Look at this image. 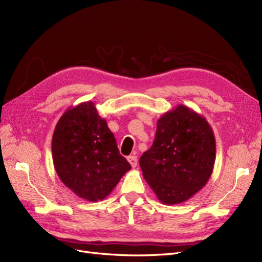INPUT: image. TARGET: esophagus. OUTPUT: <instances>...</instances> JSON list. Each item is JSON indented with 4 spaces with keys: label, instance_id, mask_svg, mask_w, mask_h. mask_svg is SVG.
<instances>
[{
    "label": "esophagus",
    "instance_id": "1",
    "mask_svg": "<svg viewBox=\"0 0 262 262\" xmlns=\"http://www.w3.org/2000/svg\"><path fill=\"white\" fill-rule=\"evenodd\" d=\"M128 161L130 162V165H131L132 168L137 167V165H138V158H137V156H129L128 157Z\"/></svg>",
    "mask_w": 262,
    "mask_h": 262
}]
</instances>
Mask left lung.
<instances>
[{"label":"left lung","mask_w":262,"mask_h":262,"mask_svg":"<svg viewBox=\"0 0 262 262\" xmlns=\"http://www.w3.org/2000/svg\"><path fill=\"white\" fill-rule=\"evenodd\" d=\"M214 160L210 124L204 116L180 104L158 119L155 140L140 158V166L160 203L177 205L206 185Z\"/></svg>","instance_id":"obj_1"}]
</instances>
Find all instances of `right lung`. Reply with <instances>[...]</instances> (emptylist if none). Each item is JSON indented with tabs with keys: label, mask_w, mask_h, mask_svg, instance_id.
<instances>
[{
	"label": "right lung",
	"mask_w": 262,
	"mask_h": 262,
	"mask_svg": "<svg viewBox=\"0 0 262 262\" xmlns=\"http://www.w3.org/2000/svg\"><path fill=\"white\" fill-rule=\"evenodd\" d=\"M52 156L60 181L89 202L103 201L131 169L93 102L62 114L53 133Z\"/></svg>",
	"instance_id": "obj_1"
}]
</instances>
